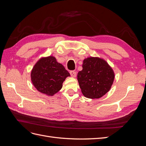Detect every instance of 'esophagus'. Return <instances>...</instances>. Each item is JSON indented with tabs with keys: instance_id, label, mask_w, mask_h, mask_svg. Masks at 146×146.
Instances as JSON below:
<instances>
[{
	"instance_id": "34e87169",
	"label": "esophagus",
	"mask_w": 146,
	"mask_h": 146,
	"mask_svg": "<svg viewBox=\"0 0 146 146\" xmlns=\"http://www.w3.org/2000/svg\"><path fill=\"white\" fill-rule=\"evenodd\" d=\"M70 74L72 77H76L77 73H76V72L74 71V70H71V71H70Z\"/></svg>"
}]
</instances>
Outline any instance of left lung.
<instances>
[{
    "mask_svg": "<svg viewBox=\"0 0 146 146\" xmlns=\"http://www.w3.org/2000/svg\"><path fill=\"white\" fill-rule=\"evenodd\" d=\"M82 67L77 80L83 94L88 98L98 99L107 93L114 78L108 63L102 59L90 57L84 60Z\"/></svg>",
    "mask_w": 146,
    "mask_h": 146,
    "instance_id": "obj_1",
    "label": "left lung"
}]
</instances>
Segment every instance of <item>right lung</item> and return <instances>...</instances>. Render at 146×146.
I'll use <instances>...</instances> for the list:
<instances>
[{"label": "right lung", "instance_id": "add662e5", "mask_svg": "<svg viewBox=\"0 0 146 146\" xmlns=\"http://www.w3.org/2000/svg\"><path fill=\"white\" fill-rule=\"evenodd\" d=\"M70 74L64 66L57 62L55 57L48 56L39 60L31 72V78L37 90L53 96L63 86L65 78Z\"/></svg>", "mask_w": 146, "mask_h": 146}]
</instances>
